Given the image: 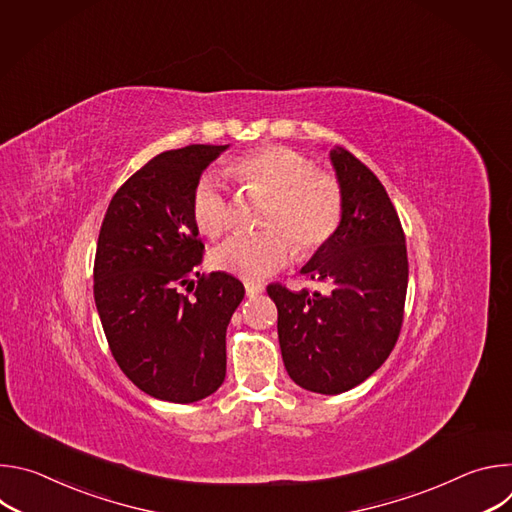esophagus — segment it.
<instances>
[{"label":"esophagus","mask_w":512,"mask_h":512,"mask_svg":"<svg viewBox=\"0 0 512 512\" xmlns=\"http://www.w3.org/2000/svg\"><path fill=\"white\" fill-rule=\"evenodd\" d=\"M263 291H265V287L259 285V283H245V294H247L249 298H255V296L263 294Z\"/></svg>","instance_id":"esophagus-1"}]
</instances>
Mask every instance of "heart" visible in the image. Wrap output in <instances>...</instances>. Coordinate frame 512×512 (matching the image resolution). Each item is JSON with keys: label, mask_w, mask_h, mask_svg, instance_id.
Returning <instances> with one entry per match:
<instances>
[{"label": "heart", "mask_w": 512, "mask_h": 512, "mask_svg": "<svg viewBox=\"0 0 512 512\" xmlns=\"http://www.w3.org/2000/svg\"><path fill=\"white\" fill-rule=\"evenodd\" d=\"M239 180L269 196L263 225L255 235H233L210 253L216 271L235 273L259 281L275 273L298 249L302 255L322 249L338 231L344 194L340 182L326 172H318L304 154L265 145L241 156L233 164ZM192 218L200 233L218 237L231 225V208L225 186L214 172H204L192 190Z\"/></svg>", "instance_id": "b5f03b06"}]
</instances>
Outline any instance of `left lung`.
Returning <instances> with one entry per match:
<instances>
[{"label": "left lung", "mask_w": 512, "mask_h": 512, "mask_svg": "<svg viewBox=\"0 0 512 512\" xmlns=\"http://www.w3.org/2000/svg\"><path fill=\"white\" fill-rule=\"evenodd\" d=\"M344 194L334 237L300 269L326 294L269 285L285 371L322 395L367 381L391 354L407 294V249L397 210L379 178L344 148L330 150Z\"/></svg>", "instance_id": "obj_1"}]
</instances>
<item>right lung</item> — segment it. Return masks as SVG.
<instances>
[{"label":"right lung","instance_id":"obj_1","mask_svg":"<svg viewBox=\"0 0 512 512\" xmlns=\"http://www.w3.org/2000/svg\"><path fill=\"white\" fill-rule=\"evenodd\" d=\"M225 150L194 143L156 156L115 192L101 225L95 304L109 348L160 401H200L227 375V326L245 287L225 271L198 273L204 245L192 218L194 184Z\"/></svg>","mask_w":512,"mask_h":512}]
</instances>
